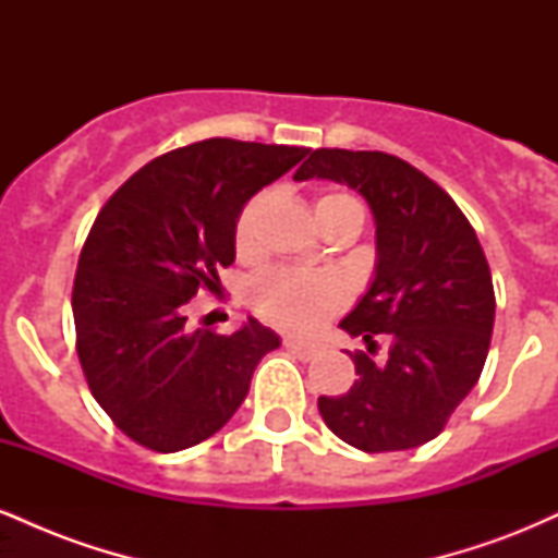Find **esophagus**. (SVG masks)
Listing matches in <instances>:
<instances>
[{"instance_id":"esophagus-1","label":"esophagus","mask_w":558,"mask_h":558,"mask_svg":"<svg viewBox=\"0 0 558 558\" xmlns=\"http://www.w3.org/2000/svg\"><path fill=\"white\" fill-rule=\"evenodd\" d=\"M283 345H286L288 351H291V354H296L301 362H310V360H315V356H317L315 345H306V343H301V341H291V338H286Z\"/></svg>"}]
</instances>
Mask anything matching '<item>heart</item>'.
I'll return each instance as SVG.
<instances>
[{"label": "heart", "instance_id": "b5f03b06", "mask_svg": "<svg viewBox=\"0 0 558 558\" xmlns=\"http://www.w3.org/2000/svg\"><path fill=\"white\" fill-rule=\"evenodd\" d=\"M265 202L267 194L252 196L235 217L233 241L241 257H248L257 246V226ZM345 207H360V204L345 194L319 196L315 204L317 222L323 226L330 215ZM248 296H252L254 310L267 323L291 332H312L345 304V286L325 272H296L286 270V267H270L252 280Z\"/></svg>", "mask_w": 558, "mask_h": 558}]
</instances>
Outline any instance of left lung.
Returning a JSON list of instances; mask_svg holds the SVG:
<instances>
[{
    "mask_svg": "<svg viewBox=\"0 0 558 558\" xmlns=\"http://www.w3.org/2000/svg\"><path fill=\"white\" fill-rule=\"evenodd\" d=\"M293 178L345 183L375 217V278L341 319L369 354H351L360 377L343 396L317 399L325 425L367 453L427 444L490 349L496 293L475 228L438 183L386 151L317 149ZM377 337L389 341L386 361L372 356Z\"/></svg>",
    "mask_w": 558,
    "mask_h": 558,
    "instance_id": "obj_1",
    "label": "left lung"
}]
</instances>
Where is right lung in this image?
<instances>
[{
  "label": "right lung",
  "instance_id": "add662e5",
  "mask_svg": "<svg viewBox=\"0 0 558 558\" xmlns=\"http://www.w3.org/2000/svg\"><path fill=\"white\" fill-rule=\"evenodd\" d=\"M306 155L196 141L133 172L96 215L73 283L75 349L94 399L138 446L172 453L207 440L280 345L254 317L230 336L189 330L185 304L233 265L243 204Z\"/></svg>",
  "mask_w": 558,
  "mask_h": 558
}]
</instances>
